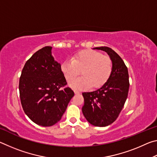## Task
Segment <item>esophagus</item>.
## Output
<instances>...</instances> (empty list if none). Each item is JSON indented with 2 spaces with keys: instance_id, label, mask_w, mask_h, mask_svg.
<instances>
[{
  "instance_id": "1",
  "label": "esophagus",
  "mask_w": 157,
  "mask_h": 157,
  "mask_svg": "<svg viewBox=\"0 0 157 157\" xmlns=\"http://www.w3.org/2000/svg\"><path fill=\"white\" fill-rule=\"evenodd\" d=\"M74 92H75V94H80V92H79V91H77V90H74Z\"/></svg>"
}]
</instances>
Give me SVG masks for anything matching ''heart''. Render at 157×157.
<instances>
[{
    "mask_svg": "<svg viewBox=\"0 0 157 157\" xmlns=\"http://www.w3.org/2000/svg\"><path fill=\"white\" fill-rule=\"evenodd\" d=\"M61 70L67 81L80 74L83 76L70 82L75 89H86L92 86L97 89L103 86L109 79L113 70L111 58L95 50H86L76 52L72 59H66L61 65Z\"/></svg>",
    "mask_w": 157,
    "mask_h": 157,
    "instance_id": "heart-1",
    "label": "heart"
}]
</instances>
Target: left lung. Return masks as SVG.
Wrapping results in <instances>:
<instances>
[{
  "label": "left lung",
  "mask_w": 157,
  "mask_h": 157,
  "mask_svg": "<svg viewBox=\"0 0 157 157\" xmlns=\"http://www.w3.org/2000/svg\"><path fill=\"white\" fill-rule=\"evenodd\" d=\"M94 49L103 50L109 55L113 70L109 79L101 88L82 93L84 104L82 110L89 123L106 127L116 120L124 107L129 92V73L123 60L114 50L106 46Z\"/></svg>",
  "instance_id": "8db88e82"
}]
</instances>
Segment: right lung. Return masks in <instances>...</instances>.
I'll return each mask as SVG.
<instances>
[{"mask_svg":"<svg viewBox=\"0 0 157 157\" xmlns=\"http://www.w3.org/2000/svg\"><path fill=\"white\" fill-rule=\"evenodd\" d=\"M51 49L46 46L39 50L25 62L18 85L24 112L34 123L44 127L61 120L74 95Z\"/></svg>","mask_w":157,"mask_h":157,"instance_id":"right-lung-1","label":"right lung"}]
</instances>
